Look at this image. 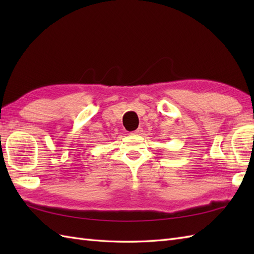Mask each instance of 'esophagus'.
<instances>
[{"mask_svg":"<svg viewBox=\"0 0 254 254\" xmlns=\"http://www.w3.org/2000/svg\"><path fill=\"white\" fill-rule=\"evenodd\" d=\"M143 133V128L142 127H138L137 130H135L133 132V134H136V135H141V134Z\"/></svg>","mask_w":254,"mask_h":254,"instance_id":"1","label":"esophagus"}]
</instances>
